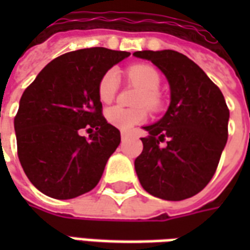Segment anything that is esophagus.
I'll return each mask as SVG.
<instances>
[{"label":"esophagus","instance_id":"esophagus-1","mask_svg":"<svg viewBox=\"0 0 250 250\" xmlns=\"http://www.w3.org/2000/svg\"><path fill=\"white\" fill-rule=\"evenodd\" d=\"M120 136H122V141H125V139H127V138H128V134H127V132H122V134H120Z\"/></svg>","mask_w":250,"mask_h":250}]
</instances>
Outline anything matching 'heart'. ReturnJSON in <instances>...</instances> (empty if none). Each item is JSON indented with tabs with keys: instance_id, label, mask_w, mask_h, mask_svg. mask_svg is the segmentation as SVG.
Instances as JSON below:
<instances>
[{
	"instance_id": "b5f03b06",
	"label": "heart",
	"mask_w": 250,
	"mask_h": 250,
	"mask_svg": "<svg viewBox=\"0 0 250 250\" xmlns=\"http://www.w3.org/2000/svg\"><path fill=\"white\" fill-rule=\"evenodd\" d=\"M127 77L136 85L142 88V93L138 99V105H146L152 111H157L162 105L161 75L154 66L148 64H135L127 69ZM119 88V72L111 68L100 77L98 85L99 99L103 103L112 102ZM105 118L111 125L119 130H130L135 125L145 122L147 112L145 108H125L122 105L109 107L105 111Z\"/></svg>"
}]
</instances>
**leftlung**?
I'll list each match as a JSON object with an SVG mask.
<instances>
[{
    "mask_svg": "<svg viewBox=\"0 0 250 250\" xmlns=\"http://www.w3.org/2000/svg\"><path fill=\"white\" fill-rule=\"evenodd\" d=\"M165 73L171 102L162 119L143 127V151L135 159L142 188L154 197L182 201L213 178L228 141L229 108L220 88L194 62L175 51H139ZM167 137L168 146L159 142Z\"/></svg>",
    "mask_w": 250,
    "mask_h": 250,
    "instance_id": "1",
    "label": "left lung"
}]
</instances>
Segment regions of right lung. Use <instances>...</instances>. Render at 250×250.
Masks as SVG:
<instances>
[{"mask_svg": "<svg viewBox=\"0 0 250 250\" xmlns=\"http://www.w3.org/2000/svg\"><path fill=\"white\" fill-rule=\"evenodd\" d=\"M128 52L85 48L52 60L26 88L14 118L17 154L32 184L48 197L91 191L120 143L102 114L100 77ZM87 129L88 138L80 132Z\"/></svg>", "mask_w": 250, "mask_h": 250, "instance_id": "obj_1", "label": "right lung"}]
</instances>
